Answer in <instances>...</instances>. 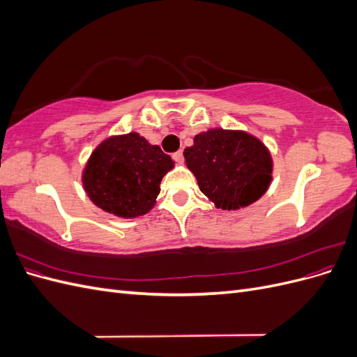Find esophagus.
Wrapping results in <instances>:
<instances>
[{
    "label": "esophagus",
    "instance_id": "esophagus-1",
    "mask_svg": "<svg viewBox=\"0 0 357 357\" xmlns=\"http://www.w3.org/2000/svg\"><path fill=\"white\" fill-rule=\"evenodd\" d=\"M172 159H174L176 162H183V152H181V150H178V152L172 155Z\"/></svg>",
    "mask_w": 357,
    "mask_h": 357
}]
</instances>
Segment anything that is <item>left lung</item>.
Segmentation results:
<instances>
[{"mask_svg": "<svg viewBox=\"0 0 357 357\" xmlns=\"http://www.w3.org/2000/svg\"><path fill=\"white\" fill-rule=\"evenodd\" d=\"M188 168L218 208L236 210L261 198L271 183L268 149L243 131L210 129L185 149Z\"/></svg>", "mask_w": 357, "mask_h": 357, "instance_id": "left-lung-1", "label": "left lung"}]
</instances>
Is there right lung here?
I'll return each instance as SVG.
<instances>
[{"label": "right lung", "mask_w": 357, "mask_h": 357, "mask_svg": "<svg viewBox=\"0 0 357 357\" xmlns=\"http://www.w3.org/2000/svg\"><path fill=\"white\" fill-rule=\"evenodd\" d=\"M172 167V159L159 146L131 132L112 137L95 149L83 185L100 208L131 219L153 207L162 177Z\"/></svg>", "instance_id": "1"}]
</instances>
